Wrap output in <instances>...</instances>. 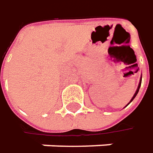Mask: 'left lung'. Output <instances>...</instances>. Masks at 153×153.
Returning a JSON list of instances; mask_svg holds the SVG:
<instances>
[{
  "label": "left lung",
  "instance_id": "1",
  "mask_svg": "<svg viewBox=\"0 0 153 153\" xmlns=\"http://www.w3.org/2000/svg\"><path fill=\"white\" fill-rule=\"evenodd\" d=\"M141 79H142V77H140V83H139V85H138V88H137V90H136V91H135V93H134V96H133V97H132V99L130 100V102H132V101L134 100V97H136V95H137V93H138V91H139L140 87V85H141ZM129 102L128 103V105H129ZM126 106H127V105H126Z\"/></svg>",
  "mask_w": 153,
  "mask_h": 153
}]
</instances>
